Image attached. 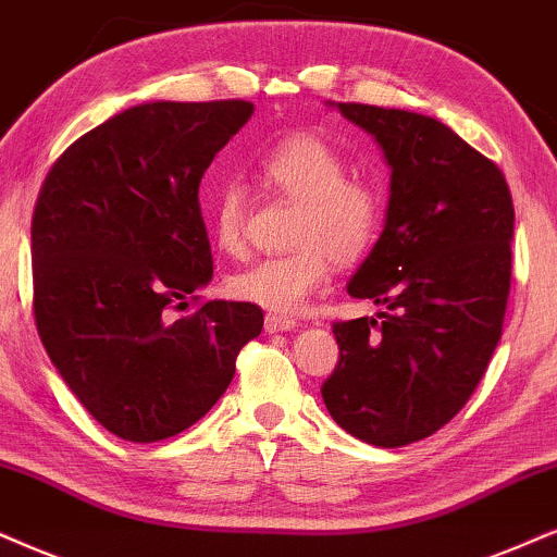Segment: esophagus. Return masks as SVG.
Listing matches in <instances>:
<instances>
[{
    "instance_id": "obj_1",
    "label": "esophagus",
    "mask_w": 557,
    "mask_h": 557,
    "mask_svg": "<svg viewBox=\"0 0 557 557\" xmlns=\"http://www.w3.org/2000/svg\"><path fill=\"white\" fill-rule=\"evenodd\" d=\"M295 326H298V321L295 319H285V315H274L270 313L264 319V331L267 334H280V331H293Z\"/></svg>"
}]
</instances>
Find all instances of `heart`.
I'll list each match as a JSON object with an SVG mask.
<instances>
[{"mask_svg":"<svg viewBox=\"0 0 557 557\" xmlns=\"http://www.w3.org/2000/svg\"><path fill=\"white\" fill-rule=\"evenodd\" d=\"M257 177L298 202L287 242L293 251L264 257L231 274L234 298L270 313H298L331 277V259L357 262L383 226V195L370 180L349 177L339 149L315 133H290L257 161ZM210 228L228 255L244 249L246 189L228 180L210 197Z\"/></svg>","mask_w":557,"mask_h":557,"instance_id":"obj_1","label":"heart"}]
</instances>
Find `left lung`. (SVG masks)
<instances>
[{
	"label": "left lung",
	"instance_id": "1",
	"mask_svg": "<svg viewBox=\"0 0 557 557\" xmlns=\"http://www.w3.org/2000/svg\"><path fill=\"white\" fill-rule=\"evenodd\" d=\"M334 104V102H331ZM391 166L385 226L349 280L385 311L334 323L339 362L321 396L331 419L375 447H404L468 404L502 339L513 206L502 169L445 123L336 102Z\"/></svg>",
	"mask_w": 557,
	"mask_h": 557
}]
</instances>
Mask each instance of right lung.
Instances as JSON below:
<instances>
[{"instance_id":"right-lung-1","label":"right lung","mask_w":557,"mask_h":557,"mask_svg":"<svg viewBox=\"0 0 557 557\" xmlns=\"http://www.w3.org/2000/svg\"><path fill=\"white\" fill-rule=\"evenodd\" d=\"M255 104L144 102L74 140L33 213V311L69 391L121 440L159 442L202 419L264 326L251 302L208 300L197 189Z\"/></svg>"}]
</instances>
